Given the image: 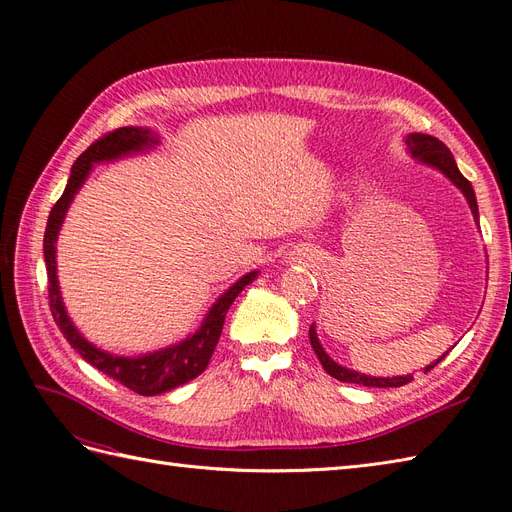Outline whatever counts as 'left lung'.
<instances>
[{
	"label": "left lung",
	"instance_id": "left-lung-1",
	"mask_svg": "<svg viewBox=\"0 0 512 512\" xmlns=\"http://www.w3.org/2000/svg\"><path fill=\"white\" fill-rule=\"evenodd\" d=\"M406 145H408V151L412 153V158L421 160L427 166L438 168L440 173H444L448 179H451L457 185V188L463 192V196H466V200H468V205H470V209L474 213V220L478 222V205H476L474 188H472V183L459 173V168L455 164V158H453L451 149H448L442 141H438L436 136H429V134H408ZM309 342H312V348H314L316 356L320 359L324 371H327L329 376L337 378L339 382H352V384H363V386H376V389H389V386H404V384H408L412 380V376H393V378L365 376V374H359V371H354V369H346L342 365H337L331 359V356L324 352V348L320 346V339L316 337V327H314V324H312V327H309ZM444 356H440V359L433 363V365H427L425 371H429L431 367H436L444 359Z\"/></svg>",
	"mask_w": 512,
	"mask_h": 512
}]
</instances>
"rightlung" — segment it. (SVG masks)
Segmentation results:
<instances>
[{
	"instance_id": "1",
	"label": "right lung",
	"mask_w": 512,
	"mask_h": 512,
	"mask_svg": "<svg viewBox=\"0 0 512 512\" xmlns=\"http://www.w3.org/2000/svg\"><path fill=\"white\" fill-rule=\"evenodd\" d=\"M151 145H158L156 134L147 128H130V126L108 132L102 138H98L94 145H89L81 156L76 158L70 170L66 190L53 205L49 222H46V230H44V262H46V275H49V305L59 331L64 333L70 346L79 352L89 365L100 369L108 378L128 386L130 391L138 395H147V397L166 393L170 389H175V386H181L203 374L205 367L209 365L215 346H218V339L224 327V318L232 301H235L237 294L247 284H252L254 277L258 275V271L243 275L237 284H232L222 297L213 303L207 318L203 320V324H200V329L194 335L158 352L134 356V359H128V356H115L96 348L94 344H89L87 339L76 331L72 320L68 318L64 301H61V292L57 284L55 243H57L59 228L64 224L66 211L74 200V194L79 192V188L85 183L87 175L91 173V168H94L96 162L117 160L121 156H126V153L143 151Z\"/></svg>"
}]
</instances>
